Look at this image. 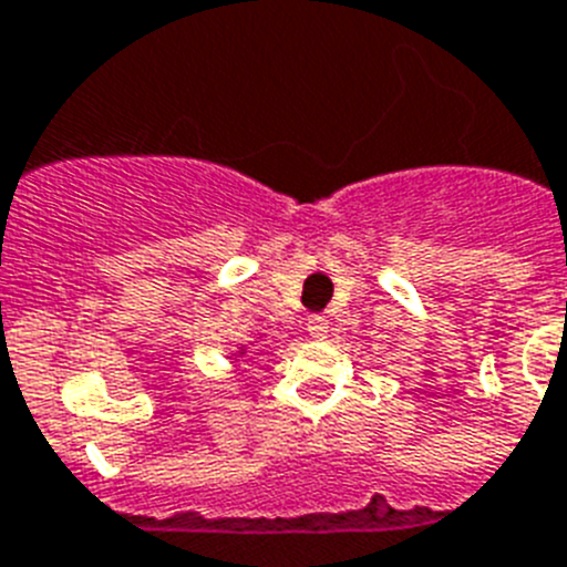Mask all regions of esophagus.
I'll list each match as a JSON object with an SVG mask.
<instances>
[{
	"instance_id": "34e87169",
	"label": "esophagus",
	"mask_w": 567,
	"mask_h": 567,
	"mask_svg": "<svg viewBox=\"0 0 567 567\" xmlns=\"http://www.w3.org/2000/svg\"><path fill=\"white\" fill-rule=\"evenodd\" d=\"M308 333L313 341H324L330 333V319L328 316H310L308 321Z\"/></svg>"
}]
</instances>
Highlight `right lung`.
<instances>
[{"label":"right lung","instance_id":"1","mask_svg":"<svg viewBox=\"0 0 567 567\" xmlns=\"http://www.w3.org/2000/svg\"><path fill=\"white\" fill-rule=\"evenodd\" d=\"M246 353H248V347H246V344H237V347H234V350H231V359L239 361Z\"/></svg>","mask_w":567,"mask_h":567}]
</instances>
